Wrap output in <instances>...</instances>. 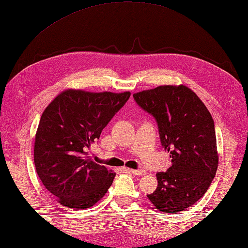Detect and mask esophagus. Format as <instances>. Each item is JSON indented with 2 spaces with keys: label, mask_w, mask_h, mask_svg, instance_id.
I'll use <instances>...</instances> for the list:
<instances>
[{
  "label": "esophagus",
  "mask_w": 248,
  "mask_h": 248,
  "mask_svg": "<svg viewBox=\"0 0 248 248\" xmlns=\"http://www.w3.org/2000/svg\"><path fill=\"white\" fill-rule=\"evenodd\" d=\"M130 172H131L133 175H136V176H141V175H144V174H145L144 170H130Z\"/></svg>",
  "instance_id": "obj_1"
}]
</instances>
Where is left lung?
Here are the masks:
<instances>
[{
  "mask_svg": "<svg viewBox=\"0 0 248 248\" xmlns=\"http://www.w3.org/2000/svg\"><path fill=\"white\" fill-rule=\"evenodd\" d=\"M156 120L162 148L172 166L156 174L148 198L163 213H178L206 193L218 168L217 140L211 113L196 93L180 86H159L133 94Z\"/></svg>",
  "mask_w": 248,
  "mask_h": 248,
  "instance_id": "1",
  "label": "left lung"
}]
</instances>
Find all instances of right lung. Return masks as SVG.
<instances>
[{
    "label": "right lung",
    "instance_id": "right-lung-1",
    "mask_svg": "<svg viewBox=\"0 0 248 248\" xmlns=\"http://www.w3.org/2000/svg\"><path fill=\"white\" fill-rule=\"evenodd\" d=\"M130 95L67 90L42 114L35 135L34 164L44 186L62 205L91 207L111 186L115 173L94 162L87 151Z\"/></svg>",
    "mask_w": 248,
    "mask_h": 248
}]
</instances>
